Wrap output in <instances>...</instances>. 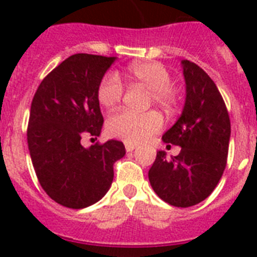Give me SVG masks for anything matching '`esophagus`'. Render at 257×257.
<instances>
[{
  "instance_id": "obj_1",
  "label": "esophagus",
  "mask_w": 257,
  "mask_h": 257,
  "mask_svg": "<svg viewBox=\"0 0 257 257\" xmlns=\"http://www.w3.org/2000/svg\"><path fill=\"white\" fill-rule=\"evenodd\" d=\"M136 148V145L132 144V143H125V149H126V152H132V151H135Z\"/></svg>"
}]
</instances>
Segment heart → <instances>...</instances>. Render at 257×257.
<instances>
[{"label":"heart","instance_id":"1","mask_svg":"<svg viewBox=\"0 0 257 257\" xmlns=\"http://www.w3.org/2000/svg\"><path fill=\"white\" fill-rule=\"evenodd\" d=\"M128 80L149 89V102H155L165 110H173L179 96L171 86V74L163 64L157 61L133 62L126 69ZM124 96V86L116 73H106L97 88V100L104 108L112 109L118 105ZM163 118L155 110L137 113L118 110L106 121L109 136L122 139L128 143H141L159 132Z\"/></svg>","mask_w":257,"mask_h":257}]
</instances>
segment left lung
<instances>
[{"label":"left lung","mask_w":257,"mask_h":257,"mask_svg":"<svg viewBox=\"0 0 257 257\" xmlns=\"http://www.w3.org/2000/svg\"><path fill=\"white\" fill-rule=\"evenodd\" d=\"M187 97L176 124L163 135L167 144L181 147L167 159L157 152L148 177L153 191L173 207L196 205L211 195L227 165L231 121L212 78L195 62L183 60Z\"/></svg>","instance_id":"8db88e82"}]
</instances>
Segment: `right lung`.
Segmentation results:
<instances>
[{
	"label": "right lung",
	"mask_w": 257,
	"mask_h": 257,
	"mask_svg": "<svg viewBox=\"0 0 257 257\" xmlns=\"http://www.w3.org/2000/svg\"><path fill=\"white\" fill-rule=\"evenodd\" d=\"M116 57L77 53L41 81L30 106L28 147L46 195L80 209L104 197L113 165L125 155L121 141L81 145V137L100 136L104 117L97 88Z\"/></svg>",
	"instance_id": "right-lung-1"
}]
</instances>
